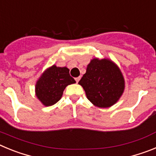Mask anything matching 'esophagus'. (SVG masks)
<instances>
[{"label":"esophagus","mask_w":156,"mask_h":156,"mask_svg":"<svg viewBox=\"0 0 156 156\" xmlns=\"http://www.w3.org/2000/svg\"><path fill=\"white\" fill-rule=\"evenodd\" d=\"M75 80H76V83H78V82H79L80 80V76L76 77V78H75Z\"/></svg>","instance_id":"1"}]
</instances>
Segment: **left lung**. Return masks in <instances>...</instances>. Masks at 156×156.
<instances>
[{
	"instance_id": "left-lung-1",
	"label": "left lung",
	"mask_w": 156,
	"mask_h": 156,
	"mask_svg": "<svg viewBox=\"0 0 156 156\" xmlns=\"http://www.w3.org/2000/svg\"><path fill=\"white\" fill-rule=\"evenodd\" d=\"M79 84L84 89L88 100L100 108L115 104L124 90L120 70L108 59L91 60Z\"/></svg>"
}]
</instances>
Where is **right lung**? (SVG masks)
<instances>
[{
	"mask_svg": "<svg viewBox=\"0 0 156 156\" xmlns=\"http://www.w3.org/2000/svg\"><path fill=\"white\" fill-rule=\"evenodd\" d=\"M75 83V80L69 75V69L53 66L48 69L37 81V96L45 106H51L61 99L66 86Z\"/></svg>",
	"mask_w": 156,
	"mask_h": 156,
	"instance_id": "1",
	"label": "right lung"
}]
</instances>
